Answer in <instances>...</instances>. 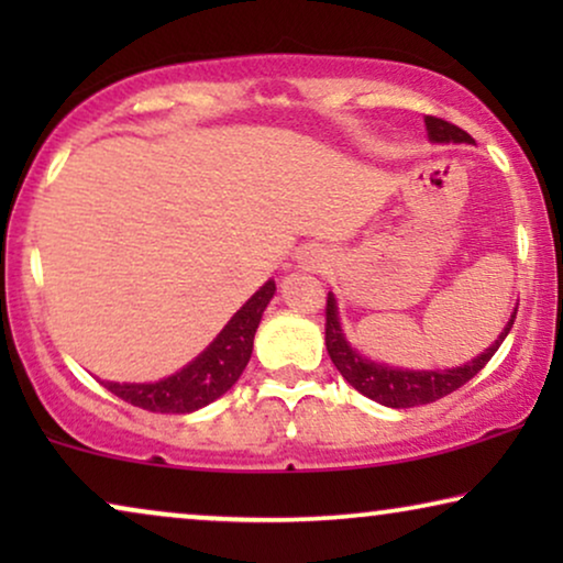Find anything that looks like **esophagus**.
<instances>
[{
	"label": "esophagus",
	"mask_w": 563,
	"mask_h": 563,
	"mask_svg": "<svg viewBox=\"0 0 563 563\" xmlns=\"http://www.w3.org/2000/svg\"><path fill=\"white\" fill-rule=\"evenodd\" d=\"M297 264L305 272H318V268H325L328 264V251L320 249V245H305L302 251H297Z\"/></svg>",
	"instance_id": "1"
}]
</instances>
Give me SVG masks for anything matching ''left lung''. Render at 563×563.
<instances>
[{
    "label": "left lung",
    "instance_id": "1",
    "mask_svg": "<svg viewBox=\"0 0 563 563\" xmlns=\"http://www.w3.org/2000/svg\"><path fill=\"white\" fill-rule=\"evenodd\" d=\"M428 137L433 143H474V137L461 130L451 122L441 118H426ZM515 314H518V307H515L510 314V322H507L503 333L489 349H484L479 356L466 361L464 366L453 368H430V372H415V368H397L387 364H376V361L361 356V353L353 349V345L345 341L341 314H338V302L333 291H328V305H325V345L330 353V361H333L338 372L345 382L351 384L353 389H358L361 395L374 399L384 407H395V410H405V407H418V405H430L435 399H441L459 387H464L468 379H474L476 374L487 366V361L495 356L499 345L510 333Z\"/></svg>",
    "mask_w": 563,
    "mask_h": 563
}]
</instances>
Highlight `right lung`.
Returning a JSON list of instances; mask_svg holds the SVG:
<instances>
[{
    "label": "right lung",
    "mask_w": 563,
    "mask_h": 563,
    "mask_svg": "<svg viewBox=\"0 0 563 563\" xmlns=\"http://www.w3.org/2000/svg\"><path fill=\"white\" fill-rule=\"evenodd\" d=\"M276 291L274 279H268L233 318L220 330L218 338L199 353L195 361L166 379L148 384H120L102 382L112 395L125 402L143 407L148 412H172L187 415L199 407L214 402L225 395L233 384L241 379L243 368L249 366L253 353V335L264 314L266 305L272 302Z\"/></svg>",
    "instance_id": "add662e5"
}]
</instances>
